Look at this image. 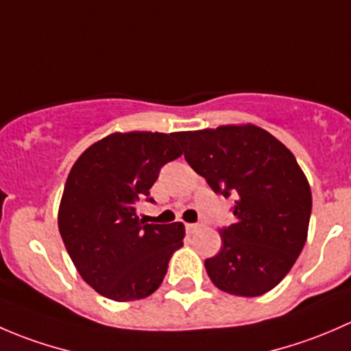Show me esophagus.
Listing matches in <instances>:
<instances>
[{
	"label": "esophagus",
	"instance_id": "34e87169",
	"mask_svg": "<svg viewBox=\"0 0 351 351\" xmlns=\"http://www.w3.org/2000/svg\"><path fill=\"white\" fill-rule=\"evenodd\" d=\"M185 229L189 234H193V232H197L200 229V224H185Z\"/></svg>",
	"mask_w": 351,
	"mask_h": 351
}]
</instances>
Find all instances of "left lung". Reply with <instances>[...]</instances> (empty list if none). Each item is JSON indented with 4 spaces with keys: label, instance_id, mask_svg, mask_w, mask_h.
<instances>
[{
    "label": "left lung",
    "instance_id": "1",
    "mask_svg": "<svg viewBox=\"0 0 351 351\" xmlns=\"http://www.w3.org/2000/svg\"><path fill=\"white\" fill-rule=\"evenodd\" d=\"M185 159L215 193L236 197L234 224L205 260L212 284L239 297L263 295L295 263L307 239L313 197L289 149L256 125L176 132Z\"/></svg>",
    "mask_w": 351,
    "mask_h": 351
}]
</instances>
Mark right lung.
<instances>
[{"label":"right lung","instance_id":"obj_1","mask_svg":"<svg viewBox=\"0 0 351 351\" xmlns=\"http://www.w3.org/2000/svg\"><path fill=\"white\" fill-rule=\"evenodd\" d=\"M176 132H115L88 147L66 180L58 224L83 280L117 302L151 295L165 278L185 228L144 224L136 204L166 162L182 156Z\"/></svg>","mask_w":351,"mask_h":351}]
</instances>
